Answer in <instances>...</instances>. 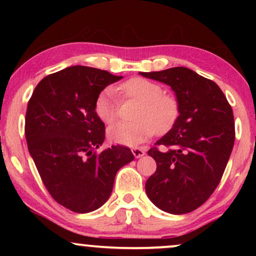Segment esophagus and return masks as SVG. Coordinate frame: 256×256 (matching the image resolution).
<instances>
[{
  "label": "esophagus",
  "instance_id": "obj_1",
  "mask_svg": "<svg viewBox=\"0 0 256 256\" xmlns=\"http://www.w3.org/2000/svg\"><path fill=\"white\" fill-rule=\"evenodd\" d=\"M132 154L134 155V158H142L143 155L146 154V152L143 150L142 148H137V146H134V148H132Z\"/></svg>",
  "mask_w": 256,
  "mask_h": 256
}]
</instances>
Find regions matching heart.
Segmentation results:
<instances>
[{"label": "heart", "instance_id": "obj_1", "mask_svg": "<svg viewBox=\"0 0 256 256\" xmlns=\"http://www.w3.org/2000/svg\"><path fill=\"white\" fill-rule=\"evenodd\" d=\"M124 101H140L132 122H119L108 130L112 142L136 146L150 138L155 132H166L179 116L178 100L164 94V88L146 78H131L118 88ZM122 101L113 88H106L95 100V113L106 124H113L120 116Z\"/></svg>", "mask_w": 256, "mask_h": 256}]
</instances>
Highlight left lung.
I'll list each match as a JSON object with an SVG mask.
<instances>
[{
	"instance_id": "left-lung-1",
	"label": "left lung",
	"mask_w": 256,
	"mask_h": 256,
	"mask_svg": "<svg viewBox=\"0 0 256 256\" xmlns=\"http://www.w3.org/2000/svg\"><path fill=\"white\" fill-rule=\"evenodd\" d=\"M140 74L170 85L179 104L173 128L148 150L156 171L146 192L167 213L192 212L224 174L234 143V112L218 85L186 67Z\"/></svg>"
}]
</instances>
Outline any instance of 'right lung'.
Returning a JSON list of instances; mask_svg holds the SVG:
<instances>
[{
    "label": "right lung",
    "mask_w": 256,
    "mask_h": 256,
    "mask_svg": "<svg viewBox=\"0 0 256 256\" xmlns=\"http://www.w3.org/2000/svg\"><path fill=\"white\" fill-rule=\"evenodd\" d=\"M122 78L94 67L71 66L44 77L28 100V152L52 198L76 213L101 207L110 198L116 172L134 158L124 146L96 152L106 128L95 113V100Z\"/></svg>",
    "instance_id": "obj_1"
}]
</instances>
